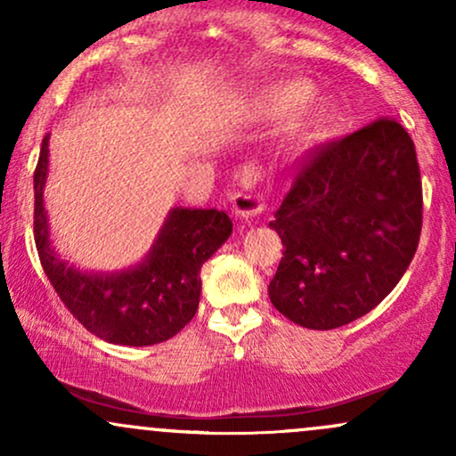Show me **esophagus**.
I'll return each mask as SVG.
<instances>
[{
  "label": "esophagus",
  "mask_w": 456,
  "mask_h": 456,
  "mask_svg": "<svg viewBox=\"0 0 456 456\" xmlns=\"http://www.w3.org/2000/svg\"><path fill=\"white\" fill-rule=\"evenodd\" d=\"M240 180H242L244 184H253V182L257 180V174H255V169H250V167H244L242 174H240ZM229 203H232L235 218H240V221H250V218H255L261 210H264V199L255 195H244V192H233V195L229 197Z\"/></svg>",
  "instance_id": "1"
}]
</instances>
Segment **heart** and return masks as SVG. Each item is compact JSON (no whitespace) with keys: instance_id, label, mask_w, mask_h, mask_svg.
Masks as SVG:
<instances>
[{"instance_id":"1","label":"heart","mask_w":456,"mask_h":456,"mask_svg":"<svg viewBox=\"0 0 456 456\" xmlns=\"http://www.w3.org/2000/svg\"><path fill=\"white\" fill-rule=\"evenodd\" d=\"M313 86L300 81L281 83V86L270 87L257 102V113L261 115H285L294 113L313 98ZM305 107V106H304ZM338 115V107L330 98H317L307 104L297 119L291 124L287 139L291 143H305V141L322 137L326 130L332 126Z\"/></svg>"}]
</instances>
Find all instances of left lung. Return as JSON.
Here are the masks:
<instances>
[{"label": "left lung", "instance_id": "1", "mask_svg": "<svg viewBox=\"0 0 456 456\" xmlns=\"http://www.w3.org/2000/svg\"><path fill=\"white\" fill-rule=\"evenodd\" d=\"M270 227L285 246L268 287L276 311L311 330L373 311L420 240V169L407 130L379 118L313 151Z\"/></svg>", "mask_w": 456, "mask_h": 456}]
</instances>
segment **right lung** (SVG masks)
Masks as SVG:
<instances>
[{"instance_id": "1", "label": "right lung", "mask_w": 456, "mask_h": 456, "mask_svg": "<svg viewBox=\"0 0 456 456\" xmlns=\"http://www.w3.org/2000/svg\"><path fill=\"white\" fill-rule=\"evenodd\" d=\"M49 137L34 174V238L57 296L92 334L115 345L148 347L175 337L195 317L201 265L227 242L233 223L223 210L171 208L148 255L122 270H81L51 240L45 186Z\"/></svg>"}]
</instances>
